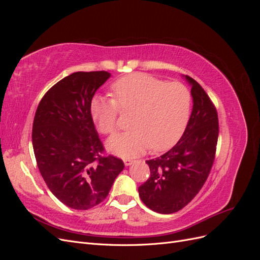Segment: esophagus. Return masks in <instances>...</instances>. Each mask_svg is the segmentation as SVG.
<instances>
[{"label":"esophagus","mask_w":260,"mask_h":260,"mask_svg":"<svg viewBox=\"0 0 260 260\" xmlns=\"http://www.w3.org/2000/svg\"><path fill=\"white\" fill-rule=\"evenodd\" d=\"M135 161H136V160L133 159V158H124V159H123V162H124L125 166H130V165H132Z\"/></svg>","instance_id":"esophagus-1"}]
</instances>
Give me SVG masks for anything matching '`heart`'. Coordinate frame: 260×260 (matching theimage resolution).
Returning a JSON list of instances; mask_svg holds the SVG:
<instances>
[{
  "label": "heart",
  "instance_id": "1",
  "mask_svg": "<svg viewBox=\"0 0 260 260\" xmlns=\"http://www.w3.org/2000/svg\"><path fill=\"white\" fill-rule=\"evenodd\" d=\"M114 99L94 96L91 116L98 129L112 135L118 116L133 112L132 129L108 140L109 151L122 157L136 156L148 147L155 152L175 145L186 128L191 111V93L178 82H168L142 73L118 79L112 85Z\"/></svg>",
  "mask_w": 260,
  "mask_h": 260
}]
</instances>
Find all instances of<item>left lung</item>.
Returning a JSON list of instances; mask_svg holds the SVG:
<instances>
[{"instance_id": "obj_1", "label": "left lung", "mask_w": 260, "mask_h": 260, "mask_svg": "<svg viewBox=\"0 0 260 260\" xmlns=\"http://www.w3.org/2000/svg\"><path fill=\"white\" fill-rule=\"evenodd\" d=\"M193 109L179 142L167 153L146 160L151 177L139 186L145 205L159 214H174L186 206L209 176L215 161L219 135L217 109L207 93L193 78Z\"/></svg>"}]
</instances>
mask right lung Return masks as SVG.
Here are the masks:
<instances>
[{"mask_svg": "<svg viewBox=\"0 0 260 260\" xmlns=\"http://www.w3.org/2000/svg\"><path fill=\"white\" fill-rule=\"evenodd\" d=\"M111 74L78 72L44 94L32 125V145L40 174L66 206L86 210L99 205L124 168L120 158L104 155L91 116V101Z\"/></svg>", "mask_w": 260, "mask_h": 260, "instance_id": "obj_1", "label": "right lung"}]
</instances>
